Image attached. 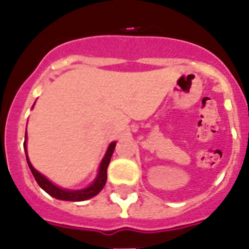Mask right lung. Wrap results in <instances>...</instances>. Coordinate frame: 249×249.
Here are the masks:
<instances>
[{"label":"right lung","mask_w":249,"mask_h":249,"mask_svg":"<svg viewBox=\"0 0 249 249\" xmlns=\"http://www.w3.org/2000/svg\"><path fill=\"white\" fill-rule=\"evenodd\" d=\"M25 141H26V134H25ZM115 145H116V142H112L107 148V152H106L105 157L102 158L101 164H100L99 168V175L95 178L91 185L89 187H86L83 190H66L60 189L58 186H55L54 183H52L49 179L45 176H43L40 172H37L34 167L31 166L30 160L28 158V154H26V160H28L29 168H30L33 176H34L35 181L37 182V185L40 186L41 189L45 192H48L50 196H53L58 200H66V201H85V200H89L93 196H96L104 189V186L106 183V179H107V167L110 163V160H111V156L114 153ZM25 147V153H26V142L24 143Z\"/></svg>","instance_id":"add662e5"}]
</instances>
